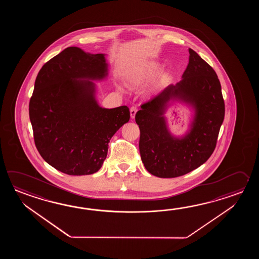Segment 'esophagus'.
Returning a JSON list of instances; mask_svg holds the SVG:
<instances>
[{
	"instance_id": "obj_1",
	"label": "esophagus",
	"mask_w": 259,
	"mask_h": 259,
	"mask_svg": "<svg viewBox=\"0 0 259 259\" xmlns=\"http://www.w3.org/2000/svg\"><path fill=\"white\" fill-rule=\"evenodd\" d=\"M137 111V106H134V105H133V106L131 107V116H132V118H134V117H135V115H136Z\"/></svg>"
}]
</instances>
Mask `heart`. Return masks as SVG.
<instances>
[{
  "instance_id": "b5f03b06",
  "label": "heart",
  "mask_w": 259,
  "mask_h": 259,
  "mask_svg": "<svg viewBox=\"0 0 259 259\" xmlns=\"http://www.w3.org/2000/svg\"><path fill=\"white\" fill-rule=\"evenodd\" d=\"M157 68H158V66L156 64H154V63L148 64L147 66H144L141 71L138 72L136 75H134V77L132 78L133 82L140 83L141 81H143L145 77L151 76L154 72L156 71Z\"/></svg>"
}]
</instances>
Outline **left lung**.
I'll return each mask as SVG.
<instances>
[{"mask_svg": "<svg viewBox=\"0 0 259 259\" xmlns=\"http://www.w3.org/2000/svg\"><path fill=\"white\" fill-rule=\"evenodd\" d=\"M189 54L182 80L143 104L135 116L143 165L159 178L182 176L206 162L224 120L225 104L217 73L193 50L189 49ZM176 97L191 102L197 111L191 132L182 139L170 136L162 116L166 103Z\"/></svg>", "mask_w": 259, "mask_h": 259, "instance_id": "obj_1", "label": "left lung"}]
</instances>
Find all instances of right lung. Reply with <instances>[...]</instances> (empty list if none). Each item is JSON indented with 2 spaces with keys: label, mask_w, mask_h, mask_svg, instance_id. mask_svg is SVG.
<instances>
[{
  "label": "right lung",
  "mask_w": 259,
  "mask_h": 259,
  "mask_svg": "<svg viewBox=\"0 0 259 259\" xmlns=\"http://www.w3.org/2000/svg\"><path fill=\"white\" fill-rule=\"evenodd\" d=\"M105 55L68 47L40 68L29 101L34 143L55 169L71 176L94 174L108 143L130 120L126 105L105 109L94 99V83L107 74Z\"/></svg>",
  "instance_id": "1"
}]
</instances>
